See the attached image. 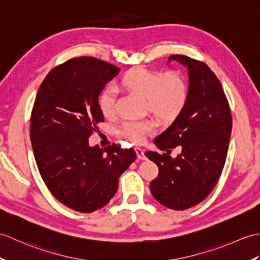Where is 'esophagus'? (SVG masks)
<instances>
[{
	"mask_svg": "<svg viewBox=\"0 0 260 260\" xmlns=\"http://www.w3.org/2000/svg\"><path fill=\"white\" fill-rule=\"evenodd\" d=\"M135 152L137 154V157H139V159H145L146 158L145 154H144V150H143V148L135 147Z\"/></svg>",
	"mask_w": 260,
	"mask_h": 260,
	"instance_id": "34e87169",
	"label": "esophagus"
}]
</instances>
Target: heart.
Wrapping results in <instances>:
<instances>
[{
  "label": "heart",
  "instance_id": "obj_1",
  "mask_svg": "<svg viewBox=\"0 0 260 260\" xmlns=\"http://www.w3.org/2000/svg\"><path fill=\"white\" fill-rule=\"evenodd\" d=\"M120 84L126 89L145 97L147 109L162 119H171L183 109L189 97V85L179 71L162 73L146 68H133L123 76ZM99 108L105 117L117 115V92L113 86L104 89ZM156 128L151 118H129L119 128V135L134 144H142Z\"/></svg>",
  "mask_w": 260,
  "mask_h": 260
}]
</instances>
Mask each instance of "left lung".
<instances>
[{"label":"left lung","mask_w":260,"mask_h":260,"mask_svg":"<svg viewBox=\"0 0 260 260\" xmlns=\"http://www.w3.org/2000/svg\"><path fill=\"white\" fill-rule=\"evenodd\" d=\"M189 70V97L178 117L154 143L167 153L146 152L158 175L150 189L163 206L173 210L194 207L206 199L222 173L233 128L230 106L217 76L208 66L182 54L169 58ZM181 146L175 159L170 148Z\"/></svg>","instance_id":"obj_1"}]
</instances>
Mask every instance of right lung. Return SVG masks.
Listing matches in <instances>:
<instances>
[{"label":"right lung","mask_w":260,"mask_h":260,"mask_svg":"<svg viewBox=\"0 0 260 260\" xmlns=\"http://www.w3.org/2000/svg\"><path fill=\"white\" fill-rule=\"evenodd\" d=\"M119 70L93 57L73 58L46 76L33 104L30 140L39 172L52 196L78 212L106 206L136 158L133 148L88 143L104 121L99 93Z\"/></svg>","instance_id":"obj_1"}]
</instances>
